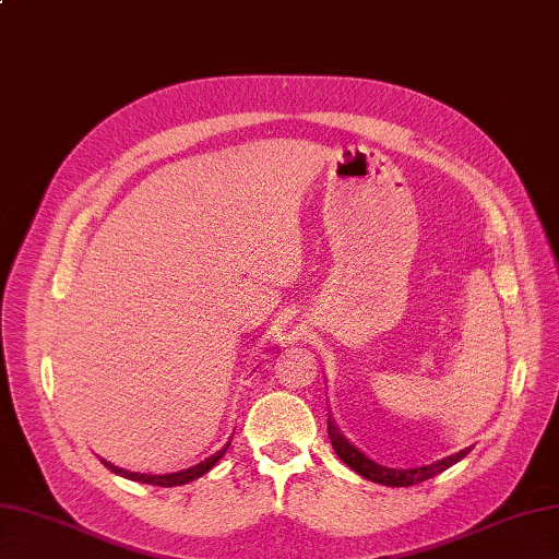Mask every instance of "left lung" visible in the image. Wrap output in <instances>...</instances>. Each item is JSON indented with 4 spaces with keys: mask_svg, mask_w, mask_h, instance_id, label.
<instances>
[{
    "mask_svg": "<svg viewBox=\"0 0 559 559\" xmlns=\"http://www.w3.org/2000/svg\"><path fill=\"white\" fill-rule=\"evenodd\" d=\"M326 433H330L334 453L342 457L353 472H358L360 476H365V479H370L374 484H384V486H413L419 481H427V479H431V476L441 474L443 469L455 465V462H460L469 453V448H465V451L448 455L439 462H431V465H421V467H413V469H393V467L377 465L374 460L362 455L356 445H350L344 433L334 427L332 415L326 417Z\"/></svg>",
    "mask_w": 559,
    "mask_h": 559,
    "instance_id": "obj_1",
    "label": "left lung"
}]
</instances>
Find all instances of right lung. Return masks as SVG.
<instances>
[{
    "instance_id": "add662e5",
    "label": "right lung",
    "mask_w": 559,
    "mask_h": 559,
    "mask_svg": "<svg viewBox=\"0 0 559 559\" xmlns=\"http://www.w3.org/2000/svg\"><path fill=\"white\" fill-rule=\"evenodd\" d=\"M229 443H233V437L225 439V443H223L221 448H217V451H213V453L206 455V457H201L199 462H194V465H189V467H185V469H177V472H166V474H140V472H130V469L116 467V465H111V462H104V465H106L108 469H111V472H116V474H120V476H126V479L170 488V486H182V484H187V481H194V479H199V476L206 474V472L215 465V462L227 453Z\"/></svg>"
}]
</instances>
